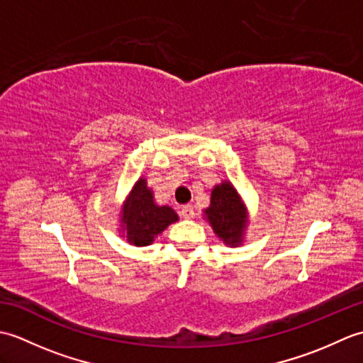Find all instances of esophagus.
<instances>
[{
  "label": "esophagus",
  "instance_id": "34e87169",
  "mask_svg": "<svg viewBox=\"0 0 363 363\" xmlns=\"http://www.w3.org/2000/svg\"><path fill=\"white\" fill-rule=\"evenodd\" d=\"M181 217H182V218H186V220L194 218V217H195V211H194V207H191L190 204H187V206H182V207H181Z\"/></svg>",
  "mask_w": 363,
  "mask_h": 363
}]
</instances>
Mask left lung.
<instances>
[{"mask_svg": "<svg viewBox=\"0 0 363 363\" xmlns=\"http://www.w3.org/2000/svg\"><path fill=\"white\" fill-rule=\"evenodd\" d=\"M204 217L223 243L238 246L243 242L248 226V212L229 181H223L213 187L211 206L204 211Z\"/></svg>", "mask_w": 363, "mask_h": 363, "instance_id": "1", "label": "left lung"}]
</instances>
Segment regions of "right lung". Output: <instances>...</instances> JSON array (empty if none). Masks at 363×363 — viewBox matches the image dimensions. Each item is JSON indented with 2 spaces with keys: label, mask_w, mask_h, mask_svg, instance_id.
Returning a JSON list of instances; mask_svg holds the SVG:
<instances>
[{
  "label": "right lung",
  "mask_w": 363,
  "mask_h": 363,
  "mask_svg": "<svg viewBox=\"0 0 363 363\" xmlns=\"http://www.w3.org/2000/svg\"><path fill=\"white\" fill-rule=\"evenodd\" d=\"M177 221V213L168 206L154 203L152 190L140 177L130 190L121 211V233L135 246L151 245L160 233Z\"/></svg>",
  "instance_id": "obj_1"
}]
</instances>
